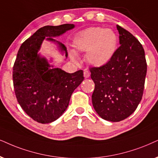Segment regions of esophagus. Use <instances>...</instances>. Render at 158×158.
Here are the masks:
<instances>
[{"label": "esophagus", "mask_w": 158, "mask_h": 158, "mask_svg": "<svg viewBox=\"0 0 158 158\" xmlns=\"http://www.w3.org/2000/svg\"><path fill=\"white\" fill-rule=\"evenodd\" d=\"M84 77L85 78H89L90 77V73H89V71H87V70H85V71H84Z\"/></svg>", "instance_id": "1"}]
</instances>
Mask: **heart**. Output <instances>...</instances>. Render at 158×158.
Wrapping results in <instances>:
<instances>
[{"label": "heart", "mask_w": 158, "mask_h": 158, "mask_svg": "<svg viewBox=\"0 0 158 158\" xmlns=\"http://www.w3.org/2000/svg\"><path fill=\"white\" fill-rule=\"evenodd\" d=\"M118 44L117 35L111 29L91 27L79 32L73 41L74 50L86 53V60L95 67L106 65L113 58ZM73 61L77 62L78 57L71 52Z\"/></svg>", "instance_id": "b5f03b06"}]
</instances>
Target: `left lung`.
Instances as JSON below:
<instances>
[{
    "mask_svg": "<svg viewBox=\"0 0 158 158\" xmlns=\"http://www.w3.org/2000/svg\"><path fill=\"white\" fill-rule=\"evenodd\" d=\"M119 47L106 65L89 69L95 83L93 106L101 118L119 122L134 112L141 98L147 74L142 45L130 32L117 25Z\"/></svg>",
    "mask_w": 158,
    "mask_h": 158,
    "instance_id": "8db88e82",
    "label": "left lung"
}]
</instances>
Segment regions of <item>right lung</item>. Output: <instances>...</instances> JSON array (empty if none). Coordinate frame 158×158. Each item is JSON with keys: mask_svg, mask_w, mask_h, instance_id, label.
<instances>
[{"mask_svg": "<svg viewBox=\"0 0 158 158\" xmlns=\"http://www.w3.org/2000/svg\"><path fill=\"white\" fill-rule=\"evenodd\" d=\"M73 24L41 27L23 43L13 67L14 88L22 109L39 123L55 121L66 110L71 95L84 80L83 71L73 73L54 68L39 52L44 39L56 44L68 57L64 44L53 38L74 28Z\"/></svg>", "mask_w": 158, "mask_h": 158, "instance_id": "add662e5", "label": "right lung"}]
</instances>
